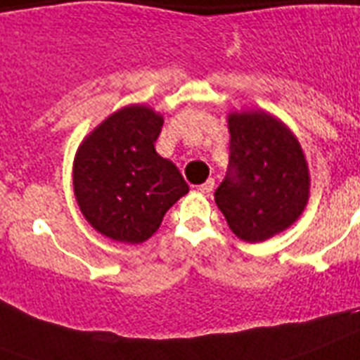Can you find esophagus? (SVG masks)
Masks as SVG:
<instances>
[{
    "mask_svg": "<svg viewBox=\"0 0 360 360\" xmlns=\"http://www.w3.org/2000/svg\"><path fill=\"white\" fill-rule=\"evenodd\" d=\"M198 190H200L201 194H210L214 190V179H207L203 185L198 186Z\"/></svg>",
    "mask_w": 360,
    "mask_h": 360,
    "instance_id": "1",
    "label": "esophagus"
}]
</instances>
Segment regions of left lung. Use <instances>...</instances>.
Masks as SVG:
<instances>
[{"mask_svg": "<svg viewBox=\"0 0 360 360\" xmlns=\"http://www.w3.org/2000/svg\"><path fill=\"white\" fill-rule=\"evenodd\" d=\"M229 174L214 200L240 240L257 244L279 235L305 210L311 174L300 140L264 110H233Z\"/></svg>", "mask_w": 360, "mask_h": 360, "instance_id": "1", "label": "left lung"}]
</instances>
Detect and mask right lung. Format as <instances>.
Instances as JSON below:
<instances>
[{"label":"right lung","instance_id":"right-lung-1","mask_svg":"<svg viewBox=\"0 0 360 360\" xmlns=\"http://www.w3.org/2000/svg\"><path fill=\"white\" fill-rule=\"evenodd\" d=\"M165 124L148 105H127L90 131L74 159V194L84 220L110 240L142 244L188 192L172 160L155 151Z\"/></svg>","mask_w":360,"mask_h":360}]
</instances>
